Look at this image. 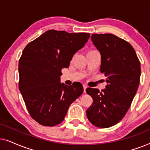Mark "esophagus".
<instances>
[{
	"label": "esophagus",
	"instance_id": "1",
	"mask_svg": "<svg viewBox=\"0 0 150 150\" xmlns=\"http://www.w3.org/2000/svg\"><path fill=\"white\" fill-rule=\"evenodd\" d=\"M83 89H84V93H86V89H87V86L83 85Z\"/></svg>",
	"mask_w": 150,
	"mask_h": 150
}]
</instances>
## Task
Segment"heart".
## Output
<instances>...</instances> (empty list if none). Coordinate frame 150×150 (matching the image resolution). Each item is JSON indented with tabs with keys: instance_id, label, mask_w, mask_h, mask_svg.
Listing matches in <instances>:
<instances>
[{
	"instance_id": "heart-1",
	"label": "heart",
	"mask_w": 150,
	"mask_h": 150,
	"mask_svg": "<svg viewBox=\"0 0 150 150\" xmlns=\"http://www.w3.org/2000/svg\"><path fill=\"white\" fill-rule=\"evenodd\" d=\"M93 51H94V50H89V51H88V52H93Z\"/></svg>"
}]
</instances>
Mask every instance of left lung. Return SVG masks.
I'll list each match as a JSON object with an SVG mask.
<instances>
[{
    "label": "left lung",
    "mask_w": 150,
    "mask_h": 150,
    "mask_svg": "<svg viewBox=\"0 0 150 150\" xmlns=\"http://www.w3.org/2000/svg\"><path fill=\"white\" fill-rule=\"evenodd\" d=\"M91 38L101 54L100 72L107 85L101 91L87 88L93 103L86 113L93 126L109 128L120 122L130 108L140 83V61L133 47L115 35L95 33Z\"/></svg>",
    "instance_id": "obj_1"
}]
</instances>
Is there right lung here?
<instances>
[{
  "instance_id": "add662e5",
  "label": "right lung",
  "mask_w": 150,
  "mask_h": 150,
  "mask_svg": "<svg viewBox=\"0 0 150 150\" xmlns=\"http://www.w3.org/2000/svg\"><path fill=\"white\" fill-rule=\"evenodd\" d=\"M89 33L49 30L26 45L18 64L19 89L31 117L45 126L62 122L69 106L83 93L81 83L61 84V69L69 67Z\"/></svg>"
}]
</instances>
